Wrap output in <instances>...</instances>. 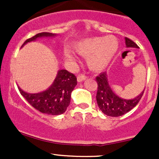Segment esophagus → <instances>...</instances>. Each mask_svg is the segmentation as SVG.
Segmentation results:
<instances>
[{"instance_id": "1", "label": "esophagus", "mask_w": 159, "mask_h": 159, "mask_svg": "<svg viewBox=\"0 0 159 159\" xmlns=\"http://www.w3.org/2000/svg\"><path fill=\"white\" fill-rule=\"evenodd\" d=\"M86 78H87V76H85V75H78V78H77V79H78V82H81V81H84Z\"/></svg>"}]
</instances>
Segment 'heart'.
<instances>
[{
	"label": "heart",
	"instance_id": "1",
	"mask_svg": "<svg viewBox=\"0 0 159 159\" xmlns=\"http://www.w3.org/2000/svg\"><path fill=\"white\" fill-rule=\"evenodd\" d=\"M119 48V42L115 36L94 37L84 39L75 45L78 54L87 57V64L91 70L101 71L109 65ZM65 56L73 60V56L66 51Z\"/></svg>",
	"mask_w": 159,
	"mask_h": 159
}]
</instances>
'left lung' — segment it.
I'll use <instances>...</instances> for the list:
<instances>
[{"mask_svg":"<svg viewBox=\"0 0 159 159\" xmlns=\"http://www.w3.org/2000/svg\"><path fill=\"white\" fill-rule=\"evenodd\" d=\"M127 48H135L139 46L129 38H125ZM98 83V91L96 99L99 108L105 115L111 117H118L125 115L137 105L142 98L144 91L137 97L132 99H124L117 95L108 84L106 72H102L96 78Z\"/></svg>","mask_w":159,"mask_h":159,"instance_id":"8db88e82","label":"left lung"}]
</instances>
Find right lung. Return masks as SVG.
Segmentation results:
<instances>
[{
    "label": "right lung",
    "mask_w": 159,
    "mask_h": 159,
    "mask_svg": "<svg viewBox=\"0 0 159 159\" xmlns=\"http://www.w3.org/2000/svg\"><path fill=\"white\" fill-rule=\"evenodd\" d=\"M55 34L42 32L37 34L32 38L26 40L21 48L27 43L36 41L38 38L54 37ZM77 85V78L75 75L67 70L57 71L54 82L47 90L40 93L30 94L24 91L18 86L21 95L26 99L35 109L44 114L59 115L65 112L70 102V94Z\"/></svg>",
    "instance_id": "1"
}]
</instances>
